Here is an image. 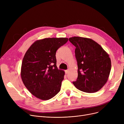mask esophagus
I'll return each instance as SVG.
<instances>
[{
	"label": "esophagus",
	"mask_w": 124,
	"mask_h": 124,
	"mask_svg": "<svg viewBox=\"0 0 124 124\" xmlns=\"http://www.w3.org/2000/svg\"><path fill=\"white\" fill-rule=\"evenodd\" d=\"M65 74H67L68 73V70H66L65 71Z\"/></svg>",
	"instance_id": "34e87169"
}]
</instances>
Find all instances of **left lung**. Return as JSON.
<instances>
[{"instance_id": "8db88e82", "label": "left lung", "mask_w": 124, "mask_h": 124, "mask_svg": "<svg viewBox=\"0 0 124 124\" xmlns=\"http://www.w3.org/2000/svg\"><path fill=\"white\" fill-rule=\"evenodd\" d=\"M75 47L78 77L73 84L82 92L93 93L106 83L111 69L109 55L92 39L80 37L70 38Z\"/></svg>"}]
</instances>
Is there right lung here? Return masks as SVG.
Wrapping results in <instances>:
<instances>
[{"mask_svg":"<svg viewBox=\"0 0 124 124\" xmlns=\"http://www.w3.org/2000/svg\"><path fill=\"white\" fill-rule=\"evenodd\" d=\"M68 40L66 38L36 41L26 52L21 67L24 85L37 98L48 100L60 91L64 71L56 66V53Z\"/></svg>","mask_w":124,"mask_h":124,"instance_id":"obj_1","label":"right lung"}]
</instances>
